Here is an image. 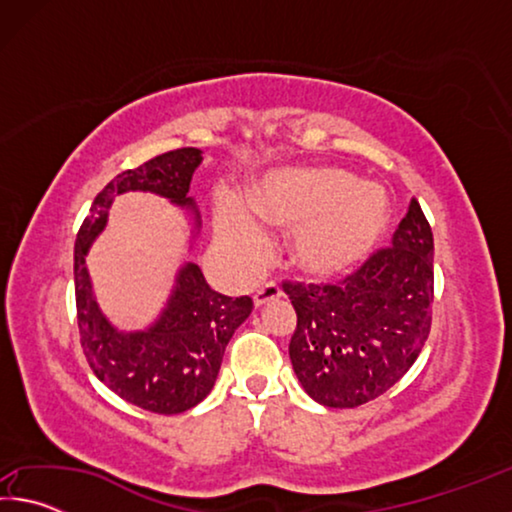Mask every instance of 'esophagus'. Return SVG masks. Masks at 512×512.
<instances>
[{
    "label": "esophagus",
    "instance_id": "34e87169",
    "mask_svg": "<svg viewBox=\"0 0 512 512\" xmlns=\"http://www.w3.org/2000/svg\"><path fill=\"white\" fill-rule=\"evenodd\" d=\"M280 298H282V291H280V287H275V284H264L262 289H257V291H255L253 302H255V307L259 309V307L271 305V302L280 300Z\"/></svg>",
    "mask_w": 512,
    "mask_h": 512
}]
</instances>
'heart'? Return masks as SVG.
Masks as SVG:
<instances>
[{
  "label": "heart",
  "mask_w": 512,
  "mask_h": 512,
  "mask_svg": "<svg viewBox=\"0 0 512 512\" xmlns=\"http://www.w3.org/2000/svg\"><path fill=\"white\" fill-rule=\"evenodd\" d=\"M391 207L384 189L361 185L343 169H291L266 176L248 196L246 210L221 201L214 235L244 271L262 262L263 228L293 230L289 264L307 280H341L366 262L384 239Z\"/></svg>",
  "instance_id": "heart-1"
}]
</instances>
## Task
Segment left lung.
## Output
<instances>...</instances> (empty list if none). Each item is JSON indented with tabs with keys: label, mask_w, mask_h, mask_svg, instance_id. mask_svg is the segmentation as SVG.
<instances>
[{
	"label": "left lung",
	"mask_w": 512,
	"mask_h": 512,
	"mask_svg": "<svg viewBox=\"0 0 512 512\" xmlns=\"http://www.w3.org/2000/svg\"><path fill=\"white\" fill-rule=\"evenodd\" d=\"M298 314L289 343L293 372L311 400L354 409L400 381L431 329L433 235L420 203L379 250L341 284H293Z\"/></svg>",
	"instance_id": "8db88e82"
}]
</instances>
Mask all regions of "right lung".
Returning <instances> with one entry per match:
<instances>
[{
    "label": "right lung",
    "mask_w": 512,
    "mask_h": 512,
    "mask_svg": "<svg viewBox=\"0 0 512 512\" xmlns=\"http://www.w3.org/2000/svg\"><path fill=\"white\" fill-rule=\"evenodd\" d=\"M201 162V149H178L119 173L94 198L92 214L74 244L76 314L85 359L121 400L162 415L183 413L210 395L225 345L250 316L253 300L221 296L210 289L198 264L185 262L158 318L149 327L126 332L110 323L99 307L85 257L106 230L112 201L128 192L155 194L180 207L192 225V248L203 221L196 201L187 194Z\"/></svg>",
    "instance_id": "right-lung-1"
}]
</instances>
